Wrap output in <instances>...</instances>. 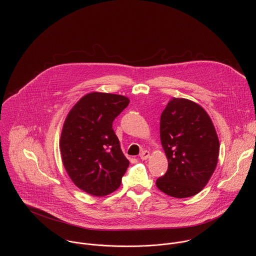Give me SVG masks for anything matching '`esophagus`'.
<instances>
[{"label": "esophagus", "instance_id": "1", "mask_svg": "<svg viewBox=\"0 0 256 256\" xmlns=\"http://www.w3.org/2000/svg\"><path fill=\"white\" fill-rule=\"evenodd\" d=\"M140 158L142 160H147V159H149V158H150V152L147 151V150L142 151L140 154Z\"/></svg>", "mask_w": 256, "mask_h": 256}]
</instances>
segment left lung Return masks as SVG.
<instances>
[{
    "label": "left lung",
    "mask_w": 256,
    "mask_h": 256,
    "mask_svg": "<svg viewBox=\"0 0 256 256\" xmlns=\"http://www.w3.org/2000/svg\"><path fill=\"white\" fill-rule=\"evenodd\" d=\"M160 138L168 170L156 180L157 188L176 198L198 194L210 179L220 152L208 112L196 102L173 97L161 114Z\"/></svg>",
    "instance_id": "8db88e82"
}]
</instances>
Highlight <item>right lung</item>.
I'll use <instances>...</instances> for the list:
<instances>
[{
  "label": "right lung",
  "instance_id": "add662e5",
  "mask_svg": "<svg viewBox=\"0 0 256 256\" xmlns=\"http://www.w3.org/2000/svg\"><path fill=\"white\" fill-rule=\"evenodd\" d=\"M122 95L91 92L68 112L60 149L64 167L75 186L94 196H105L122 184L130 161L112 128L114 118L128 105Z\"/></svg>",
  "mask_w": 256,
  "mask_h": 256
}]
</instances>
